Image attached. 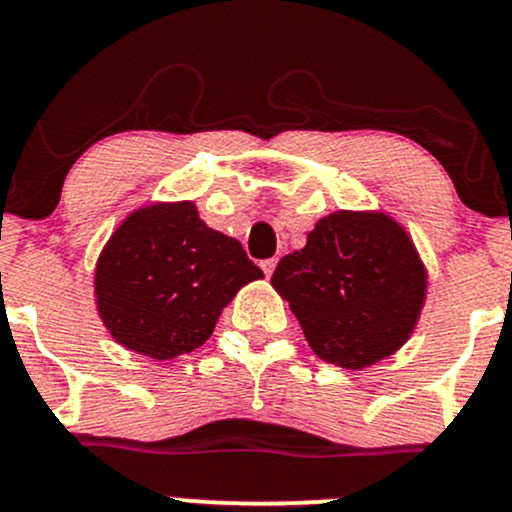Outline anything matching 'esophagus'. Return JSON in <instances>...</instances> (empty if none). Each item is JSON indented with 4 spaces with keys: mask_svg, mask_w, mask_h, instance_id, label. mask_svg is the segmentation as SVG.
I'll return each instance as SVG.
<instances>
[{
    "mask_svg": "<svg viewBox=\"0 0 512 512\" xmlns=\"http://www.w3.org/2000/svg\"><path fill=\"white\" fill-rule=\"evenodd\" d=\"M274 267H276V260H274V257H269V260H262V269H264V274H267V276H272Z\"/></svg>",
    "mask_w": 512,
    "mask_h": 512,
    "instance_id": "esophagus-1",
    "label": "esophagus"
}]
</instances>
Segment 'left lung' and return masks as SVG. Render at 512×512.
<instances>
[{
	"label": "left lung",
	"mask_w": 512,
	"mask_h": 512,
	"mask_svg": "<svg viewBox=\"0 0 512 512\" xmlns=\"http://www.w3.org/2000/svg\"><path fill=\"white\" fill-rule=\"evenodd\" d=\"M272 286L322 361L358 370L407 342L426 269L399 223L337 211L317 221L303 250L281 257Z\"/></svg>",
	"instance_id": "left-lung-1"
}]
</instances>
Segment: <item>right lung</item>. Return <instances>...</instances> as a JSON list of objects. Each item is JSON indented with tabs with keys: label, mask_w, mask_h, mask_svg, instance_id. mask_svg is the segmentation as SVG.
Returning <instances> with one entry per match:
<instances>
[{
	"label": "right lung",
	"mask_w": 512,
	"mask_h": 512,
	"mask_svg": "<svg viewBox=\"0 0 512 512\" xmlns=\"http://www.w3.org/2000/svg\"><path fill=\"white\" fill-rule=\"evenodd\" d=\"M262 276L195 204H156L134 211L98 257V313L115 342L168 361L207 342L240 286Z\"/></svg>",
	"instance_id": "right-lung-1"
}]
</instances>
